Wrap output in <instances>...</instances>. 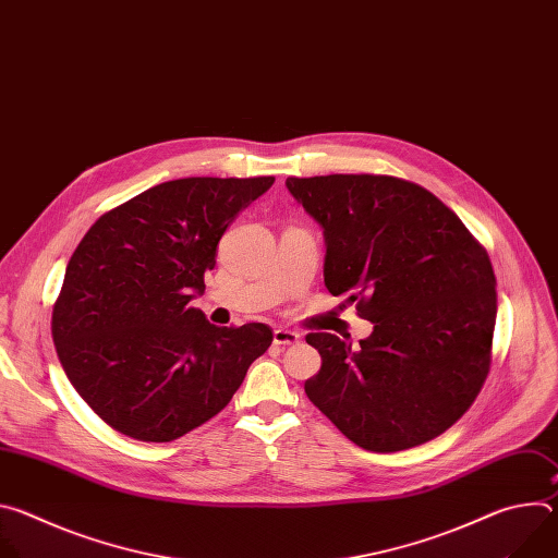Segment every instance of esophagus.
<instances>
[{
    "instance_id": "34e87169",
    "label": "esophagus",
    "mask_w": 558,
    "mask_h": 558,
    "mask_svg": "<svg viewBox=\"0 0 558 558\" xmlns=\"http://www.w3.org/2000/svg\"><path fill=\"white\" fill-rule=\"evenodd\" d=\"M300 333L291 331V329H276L274 331V344H280V347H289V344H298L300 342Z\"/></svg>"
}]
</instances>
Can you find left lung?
<instances>
[{
	"mask_svg": "<svg viewBox=\"0 0 558 558\" xmlns=\"http://www.w3.org/2000/svg\"><path fill=\"white\" fill-rule=\"evenodd\" d=\"M325 229V284L373 323L360 349L308 333V400L353 444L397 452L448 430L476 400L497 320L488 252L428 190L395 177L287 179Z\"/></svg>",
	"mask_w": 558,
	"mask_h": 558,
	"instance_id": "left-lung-1",
	"label": "left lung"
}]
</instances>
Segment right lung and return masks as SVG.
<instances>
[{"label":"right lung","mask_w":558,"mask_h":558,"mask_svg":"<svg viewBox=\"0 0 558 558\" xmlns=\"http://www.w3.org/2000/svg\"><path fill=\"white\" fill-rule=\"evenodd\" d=\"M274 177H192L106 211L74 250L52 308L59 362L114 430L172 441L218 415L274 342L267 325H209L192 298L231 220Z\"/></svg>","instance_id":"add662e5"}]
</instances>
